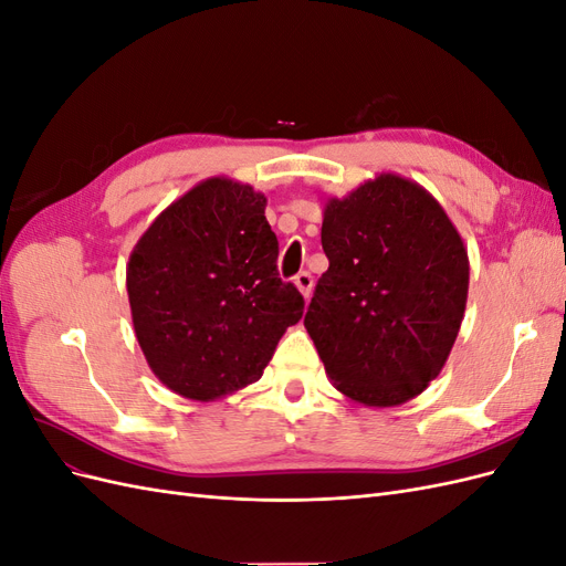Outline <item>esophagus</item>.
Returning <instances> with one entry per match:
<instances>
[{
  "instance_id": "obj_1",
  "label": "esophagus",
  "mask_w": 566,
  "mask_h": 566,
  "mask_svg": "<svg viewBox=\"0 0 566 566\" xmlns=\"http://www.w3.org/2000/svg\"><path fill=\"white\" fill-rule=\"evenodd\" d=\"M295 285H297V290H300L304 300H310V297H312L314 279H312V273H310V271H300L297 276H295Z\"/></svg>"
}]
</instances>
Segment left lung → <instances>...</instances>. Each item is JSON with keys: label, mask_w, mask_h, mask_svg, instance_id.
I'll list each match as a JSON object with an SVG mask.
<instances>
[{"label": "left lung", "mask_w": 566, "mask_h": 566, "mask_svg": "<svg viewBox=\"0 0 566 566\" xmlns=\"http://www.w3.org/2000/svg\"><path fill=\"white\" fill-rule=\"evenodd\" d=\"M328 271L304 328L347 399L389 408L441 373L468 304L470 260L432 193L382 172L323 205Z\"/></svg>", "instance_id": "obj_1"}]
</instances>
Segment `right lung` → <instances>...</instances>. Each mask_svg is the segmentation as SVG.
I'll return each mask as SVG.
<instances>
[{
	"mask_svg": "<svg viewBox=\"0 0 566 566\" xmlns=\"http://www.w3.org/2000/svg\"><path fill=\"white\" fill-rule=\"evenodd\" d=\"M266 196L229 177L205 179L136 241L127 295L156 378L184 399L217 401L262 378L304 300L279 279Z\"/></svg>",
	"mask_w": 566,
	"mask_h": 566,
	"instance_id": "1",
	"label": "right lung"
}]
</instances>
